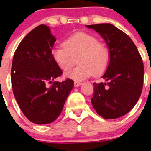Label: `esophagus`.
<instances>
[{
	"mask_svg": "<svg viewBox=\"0 0 151 151\" xmlns=\"http://www.w3.org/2000/svg\"><path fill=\"white\" fill-rule=\"evenodd\" d=\"M82 84H83V83H79V82H74V86H75V87H79V86H80V85H81Z\"/></svg>",
	"mask_w": 151,
	"mask_h": 151,
	"instance_id": "1",
	"label": "esophagus"
}]
</instances>
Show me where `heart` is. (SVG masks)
I'll use <instances>...</instances> for the list:
<instances>
[{
	"instance_id": "obj_1",
	"label": "heart",
	"mask_w": 151,
	"mask_h": 151,
	"mask_svg": "<svg viewBox=\"0 0 151 151\" xmlns=\"http://www.w3.org/2000/svg\"><path fill=\"white\" fill-rule=\"evenodd\" d=\"M63 45L52 50V57L58 66L67 71L76 64L77 59L80 64L65 73L66 78L81 81L93 74L101 75L107 68L110 59L109 50L95 36L79 32L66 39Z\"/></svg>"
}]
</instances>
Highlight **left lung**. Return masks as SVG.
I'll list each match as a JSON object with an SVG mask.
<instances>
[{"label": "left lung", "mask_w": 151, "mask_h": 151, "mask_svg": "<svg viewBox=\"0 0 151 151\" xmlns=\"http://www.w3.org/2000/svg\"><path fill=\"white\" fill-rule=\"evenodd\" d=\"M103 38L109 52V63L102 78L106 83H93L91 103L105 119L127 114L137 104L143 86L144 66L133 41L109 23L86 25Z\"/></svg>", "instance_id": "1"}]
</instances>
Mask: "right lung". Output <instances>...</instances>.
Segmentation results:
<instances>
[{
    "label": "right lung",
    "instance_id": "1",
    "mask_svg": "<svg viewBox=\"0 0 151 151\" xmlns=\"http://www.w3.org/2000/svg\"><path fill=\"white\" fill-rule=\"evenodd\" d=\"M55 41L48 26L39 25L22 39L12 60L14 96L25 116L36 124L57 119L74 87L70 79L47 85L62 74L51 54Z\"/></svg>",
    "mask_w": 151,
    "mask_h": 151
}]
</instances>
